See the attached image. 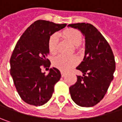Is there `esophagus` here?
I'll return each mask as SVG.
<instances>
[{
    "label": "esophagus",
    "instance_id": "1",
    "mask_svg": "<svg viewBox=\"0 0 122 122\" xmlns=\"http://www.w3.org/2000/svg\"><path fill=\"white\" fill-rule=\"evenodd\" d=\"M61 77H65V76H66V73H64V72H63V71H61Z\"/></svg>",
    "mask_w": 122,
    "mask_h": 122
}]
</instances>
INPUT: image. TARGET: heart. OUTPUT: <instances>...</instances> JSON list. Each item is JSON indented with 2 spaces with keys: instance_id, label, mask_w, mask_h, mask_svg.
<instances>
[{
  "instance_id": "obj_1",
  "label": "heart",
  "mask_w": 122,
  "mask_h": 122,
  "mask_svg": "<svg viewBox=\"0 0 122 122\" xmlns=\"http://www.w3.org/2000/svg\"><path fill=\"white\" fill-rule=\"evenodd\" d=\"M62 36L69 41L74 46H78L82 41L81 33L74 29H68L62 32ZM59 36L57 34L51 35L48 39V48L50 54H55L58 50ZM53 65L61 70L66 72L69 71L77 63V59L74 56H63L59 55L53 59Z\"/></svg>"
}]
</instances>
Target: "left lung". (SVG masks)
I'll list each match as a JSON object with an SVG mask.
<instances>
[{
    "label": "left lung",
    "mask_w": 122,
    "mask_h": 122,
    "mask_svg": "<svg viewBox=\"0 0 122 122\" xmlns=\"http://www.w3.org/2000/svg\"><path fill=\"white\" fill-rule=\"evenodd\" d=\"M68 27L79 30L85 36V56L76 68L83 73L69 87L73 102L81 107H90L100 102L113 80L115 61L109 43L92 25L70 24Z\"/></svg>",
    "instance_id": "1"
}]
</instances>
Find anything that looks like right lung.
I'll use <instances>...</instances> for the list:
<instances>
[{"mask_svg": "<svg viewBox=\"0 0 122 122\" xmlns=\"http://www.w3.org/2000/svg\"><path fill=\"white\" fill-rule=\"evenodd\" d=\"M66 24H56L46 20L32 23L17 41L10 57V75L16 90L26 103L41 106L51 97L54 85L60 80L56 68H50L46 75L41 67H49L46 58L49 53L48 39Z\"/></svg>", "mask_w": 122, "mask_h": 122, "instance_id": "right-lung-1", "label": "right lung"}]
</instances>
